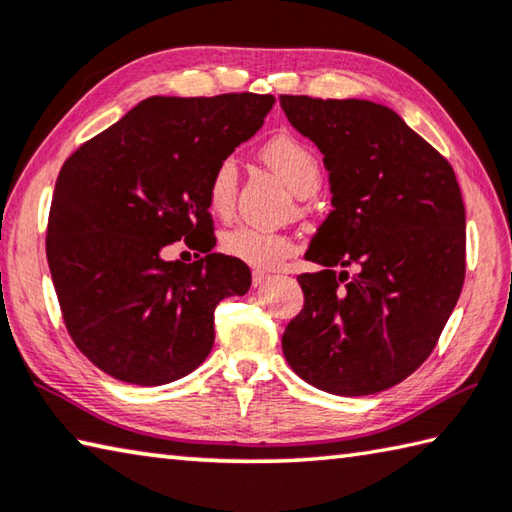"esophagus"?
<instances>
[{
  "label": "esophagus",
  "mask_w": 512,
  "mask_h": 512,
  "mask_svg": "<svg viewBox=\"0 0 512 512\" xmlns=\"http://www.w3.org/2000/svg\"><path fill=\"white\" fill-rule=\"evenodd\" d=\"M271 280V275L264 273V271H253V286H262Z\"/></svg>",
  "instance_id": "esophagus-1"
}]
</instances>
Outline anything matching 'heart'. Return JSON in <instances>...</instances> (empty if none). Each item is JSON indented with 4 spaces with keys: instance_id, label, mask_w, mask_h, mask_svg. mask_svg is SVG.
Here are the masks:
<instances>
[{
    "instance_id": "b5f03b06",
    "label": "heart",
    "mask_w": 512,
    "mask_h": 512,
    "mask_svg": "<svg viewBox=\"0 0 512 512\" xmlns=\"http://www.w3.org/2000/svg\"><path fill=\"white\" fill-rule=\"evenodd\" d=\"M264 161L280 174V179L291 188L297 197L306 192H315L320 185V163L309 145L297 141L295 136L280 134L262 147ZM237 190V165L235 159H221L212 170L208 183V206L219 217H226ZM221 253L239 259L259 271L280 266L293 253V241L280 232L235 226L224 230L219 237Z\"/></svg>"
}]
</instances>
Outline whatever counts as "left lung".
Here are the masks:
<instances>
[{"instance_id":"left-lung-1","label":"left lung","mask_w":512,"mask_h":512,"mask_svg":"<svg viewBox=\"0 0 512 512\" xmlns=\"http://www.w3.org/2000/svg\"><path fill=\"white\" fill-rule=\"evenodd\" d=\"M280 105L322 152L333 206L304 255L322 271L297 277L304 306L284 329V358L322 392H385L423 365L461 295L457 176L378 102L280 96Z\"/></svg>"}]
</instances>
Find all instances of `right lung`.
Masks as SVG:
<instances>
[{"mask_svg": "<svg viewBox=\"0 0 512 512\" xmlns=\"http://www.w3.org/2000/svg\"><path fill=\"white\" fill-rule=\"evenodd\" d=\"M273 105L257 94L152 96L64 163L46 259L73 342L105 374L156 387L208 358L217 304L250 288L244 262L212 253L208 183ZM181 238L207 257L165 260Z\"/></svg>", "mask_w": 512, "mask_h": 512, "instance_id": "1", "label": "right lung"}]
</instances>
